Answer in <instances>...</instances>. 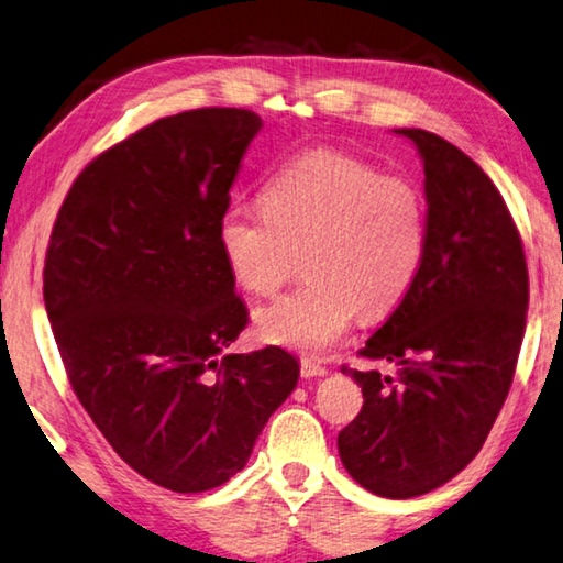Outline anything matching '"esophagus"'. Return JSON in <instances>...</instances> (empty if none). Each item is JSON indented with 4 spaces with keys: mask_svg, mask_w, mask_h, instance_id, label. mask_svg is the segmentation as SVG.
<instances>
[{
    "mask_svg": "<svg viewBox=\"0 0 563 563\" xmlns=\"http://www.w3.org/2000/svg\"><path fill=\"white\" fill-rule=\"evenodd\" d=\"M299 369H301V377H322V375H327V367L314 357H301Z\"/></svg>",
    "mask_w": 563,
    "mask_h": 563,
    "instance_id": "obj_1",
    "label": "esophagus"
}]
</instances>
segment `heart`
<instances>
[{
  "label": "heart",
  "instance_id": "1",
  "mask_svg": "<svg viewBox=\"0 0 563 563\" xmlns=\"http://www.w3.org/2000/svg\"><path fill=\"white\" fill-rule=\"evenodd\" d=\"M219 246L233 279L272 297L299 269L307 282L256 311L262 340L324 350L354 314L377 322L402 305L428 252V201L410 178L383 176L342 151L301 153L274 173L262 211L229 209Z\"/></svg>",
  "mask_w": 563,
  "mask_h": 563
}]
</instances>
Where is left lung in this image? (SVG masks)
Instances as JSON below:
<instances>
[{
	"instance_id": "left-lung-1",
	"label": "left lung",
	"mask_w": 563,
	"mask_h": 563,
	"mask_svg": "<svg viewBox=\"0 0 563 563\" xmlns=\"http://www.w3.org/2000/svg\"><path fill=\"white\" fill-rule=\"evenodd\" d=\"M430 236L415 287L360 357L395 372H342L362 410L336 438L344 468L377 496L412 498L468 465L511 390L529 309L514 216L478 163L420 128Z\"/></svg>"
}]
</instances>
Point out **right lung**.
<instances>
[{
  "instance_id": "1",
  "label": "right lung",
  "mask_w": 563,
  "mask_h": 563,
  "mask_svg": "<svg viewBox=\"0 0 563 563\" xmlns=\"http://www.w3.org/2000/svg\"><path fill=\"white\" fill-rule=\"evenodd\" d=\"M244 108L161 118L100 153L67 191L45 256V307L77 400L123 461L176 493L244 468L297 387L282 347L227 354L249 322L219 246Z\"/></svg>"
}]
</instances>
